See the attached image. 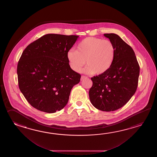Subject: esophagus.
<instances>
[{
  "label": "esophagus",
  "mask_w": 157,
  "mask_h": 157,
  "mask_svg": "<svg viewBox=\"0 0 157 157\" xmlns=\"http://www.w3.org/2000/svg\"><path fill=\"white\" fill-rule=\"evenodd\" d=\"M87 77L86 76H82L81 77V81H82V80H84V79H85V78H86Z\"/></svg>",
  "instance_id": "esophagus-1"
}]
</instances>
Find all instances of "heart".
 <instances>
[{
    "instance_id": "obj_1",
    "label": "heart",
    "mask_w": 157,
    "mask_h": 157,
    "mask_svg": "<svg viewBox=\"0 0 157 157\" xmlns=\"http://www.w3.org/2000/svg\"><path fill=\"white\" fill-rule=\"evenodd\" d=\"M115 47L109 40L87 37L78 44L77 50L71 49L67 54L71 68L79 72L85 64L83 72L88 74L101 75L109 70L113 63Z\"/></svg>"
}]
</instances>
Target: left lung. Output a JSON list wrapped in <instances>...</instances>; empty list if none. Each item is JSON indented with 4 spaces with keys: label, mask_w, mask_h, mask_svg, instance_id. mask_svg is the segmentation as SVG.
<instances>
[{
    "label": "left lung",
    "mask_w": 157,
    "mask_h": 157,
    "mask_svg": "<svg viewBox=\"0 0 157 157\" xmlns=\"http://www.w3.org/2000/svg\"><path fill=\"white\" fill-rule=\"evenodd\" d=\"M115 47L113 63L104 74L91 78L90 101L99 110L118 109L136 91L140 67L132 48L115 33H104Z\"/></svg>",
    "instance_id": "left-lung-1"
}]
</instances>
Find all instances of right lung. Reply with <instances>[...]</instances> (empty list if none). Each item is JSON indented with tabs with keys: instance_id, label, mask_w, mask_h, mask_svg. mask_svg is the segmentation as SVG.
<instances>
[{
	"instance_id": "right-lung-1",
	"label": "right lung",
	"mask_w": 157,
	"mask_h": 157,
	"mask_svg": "<svg viewBox=\"0 0 157 157\" xmlns=\"http://www.w3.org/2000/svg\"><path fill=\"white\" fill-rule=\"evenodd\" d=\"M78 36L49 33L29 44L17 64L18 86L31 106L49 113L66 105L81 75L71 68L67 52Z\"/></svg>"
}]
</instances>
